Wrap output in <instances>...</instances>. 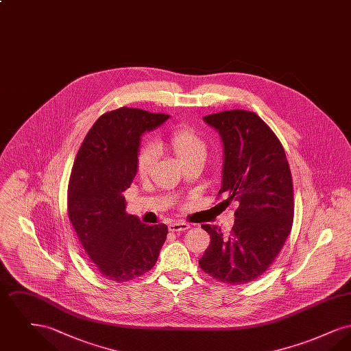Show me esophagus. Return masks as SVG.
<instances>
[{"mask_svg": "<svg viewBox=\"0 0 351 351\" xmlns=\"http://www.w3.org/2000/svg\"><path fill=\"white\" fill-rule=\"evenodd\" d=\"M189 229V223L185 222H172L168 225L169 232H185Z\"/></svg>", "mask_w": 351, "mask_h": 351, "instance_id": "1", "label": "esophagus"}]
</instances>
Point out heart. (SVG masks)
Here are the masks:
<instances>
[{"label":"heart","mask_w":351,"mask_h":351,"mask_svg":"<svg viewBox=\"0 0 351 351\" xmlns=\"http://www.w3.org/2000/svg\"><path fill=\"white\" fill-rule=\"evenodd\" d=\"M154 146L156 150L171 152L180 165L192 158L205 156L206 152V145L204 139L193 129L186 126H179L173 129L167 136L158 139ZM155 149L152 146H142L136 152L135 169L141 178H145L150 173L152 165L156 159Z\"/></svg>","instance_id":"obj_1"}]
</instances>
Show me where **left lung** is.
Listing matches in <instances>:
<instances>
[{"instance_id":"1","label":"left lung","mask_w":351,"mask_h":351,"mask_svg":"<svg viewBox=\"0 0 351 351\" xmlns=\"http://www.w3.org/2000/svg\"><path fill=\"white\" fill-rule=\"evenodd\" d=\"M223 143L218 195L237 201L232 233L202 225L210 243L199 265L221 283L245 284L266 272L291 233L293 185L283 146L254 112L225 110L205 116Z\"/></svg>"}]
</instances>
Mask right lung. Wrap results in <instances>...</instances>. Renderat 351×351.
<instances>
[{
	"label": "right lung",
	"instance_id": "right-lung-1",
	"mask_svg": "<svg viewBox=\"0 0 351 351\" xmlns=\"http://www.w3.org/2000/svg\"><path fill=\"white\" fill-rule=\"evenodd\" d=\"M169 116L119 108L102 114L86 134L68 184V217L92 266L122 283L155 266L167 238L165 223L146 225L128 215L122 193L136 169L141 136Z\"/></svg>",
	"mask_w": 351,
	"mask_h": 351
}]
</instances>
